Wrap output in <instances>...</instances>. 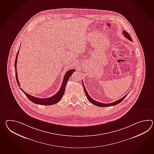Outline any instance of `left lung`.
Wrapping results in <instances>:
<instances>
[{"label":"left lung","instance_id":"left-lung-1","mask_svg":"<svg viewBox=\"0 0 154 154\" xmlns=\"http://www.w3.org/2000/svg\"><path fill=\"white\" fill-rule=\"evenodd\" d=\"M123 35H124V36H125V38H128V40H129L130 41H133V40H132V38H131L130 35L127 32V31H124H124H123ZM82 84H83V88H84V90H85V95H86V97H87V99H88V100H89L90 102L91 103H92V104H93L94 105H95L96 106H100V107H106V106H116V104H118L120 103L121 102H122L123 100V99H124V98L127 97V95L128 94H128H126V95L124 96V97H123V98H122L121 99H119V100H116V101L114 102L111 103H108V104H106V103H103L97 102V101H96L95 100H94V99H92V98L90 97L89 94H88V93L87 92V91H86V89H85V87L84 84H83V82H82Z\"/></svg>","mask_w":154,"mask_h":154}]
</instances>
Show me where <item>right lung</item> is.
Returning <instances> with one entry per match:
<instances>
[{"mask_svg": "<svg viewBox=\"0 0 154 154\" xmlns=\"http://www.w3.org/2000/svg\"><path fill=\"white\" fill-rule=\"evenodd\" d=\"M19 51V49L17 51V55L16 56L15 65H15L16 79H17V85L20 87V84H19V80L17 79V56H18ZM75 69H71L69 70L66 73L60 89L56 93V94H55L54 96H52L50 98H37V97L31 96V95L27 94L24 91L20 88L21 90L26 95L28 99H29L32 102L34 103L35 104L44 105V106H50V105L55 104H56L57 103H58V102H60L62 98V97L64 94V93H65V88H66V85L67 84V82H68V80L69 79L70 76L72 75V73L75 72Z\"/></svg>", "mask_w": 154, "mask_h": 154, "instance_id": "1", "label": "right lung"}]
</instances>
